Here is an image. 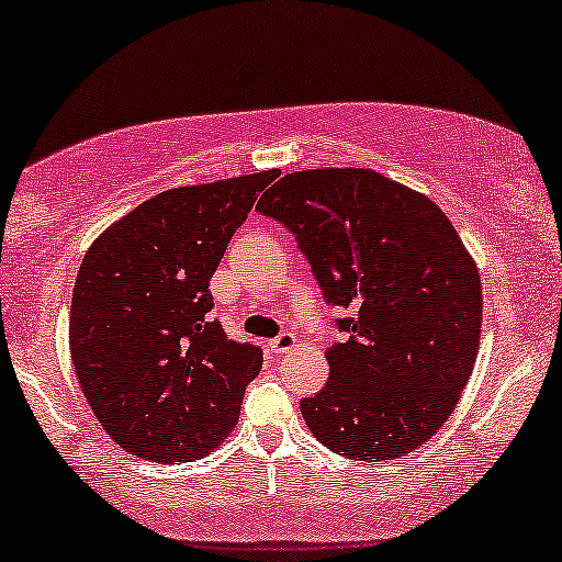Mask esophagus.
Segmentation results:
<instances>
[{"mask_svg": "<svg viewBox=\"0 0 562 562\" xmlns=\"http://www.w3.org/2000/svg\"><path fill=\"white\" fill-rule=\"evenodd\" d=\"M269 349L273 353H286L291 349H296V336H293L291 331H283V334L276 336V339L269 341Z\"/></svg>", "mask_w": 562, "mask_h": 562, "instance_id": "esophagus-1", "label": "esophagus"}]
</instances>
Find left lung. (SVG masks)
I'll list each match as a JSON object with an SVG mask.
<instances>
[{"label": "left lung", "instance_id": "1", "mask_svg": "<svg viewBox=\"0 0 562 562\" xmlns=\"http://www.w3.org/2000/svg\"><path fill=\"white\" fill-rule=\"evenodd\" d=\"M283 223L347 339L329 382L301 400L318 442L349 460H394L450 419L482 331L477 266L427 195L364 168L289 172L256 205Z\"/></svg>", "mask_w": 562, "mask_h": 562}]
</instances>
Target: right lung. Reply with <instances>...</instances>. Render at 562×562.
<instances>
[{"mask_svg": "<svg viewBox=\"0 0 562 562\" xmlns=\"http://www.w3.org/2000/svg\"><path fill=\"white\" fill-rule=\"evenodd\" d=\"M276 170L172 188L137 205L85 254L70 351L94 417L155 462L209 454L236 427L256 344L211 322V276Z\"/></svg>", "mask_w": 562, "mask_h": 562, "instance_id": "add662e5", "label": "right lung"}]
</instances>
